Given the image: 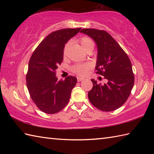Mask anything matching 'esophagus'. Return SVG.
I'll return each mask as SVG.
<instances>
[{"label": "esophagus", "mask_w": 154, "mask_h": 154, "mask_svg": "<svg viewBox=\"0 0 154 154\" xmlns=\"http://www.w3.org/2000/svg\"><path fill=\"white\" fill-rule=\"evenodd\" d=\"M83 80H84L83 78L77 77V81H78V82H81V81H83Z\"/></svg>", "instance_id": "34e87169"}]
</instances>
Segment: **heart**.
<instances>
[{
    "label": "heart",
    "mask_w": 154,
    "mask_h": 154,
    "mask_svg": "<svg viewBox=\"0 0 154 154\" xmlns=\"http://www.w3.org/2000/svg\"><path fill=\"white\" fill-rule=\"evenodd\" d=\"M79 43L81 44V47L83 48L84 50H87V49L90 48H94L93 42L91 40L90 38L87 37H81L79 39ZM70 42H67L65 44L63 48V55H65L66 54L69 47ZM90 65L88 63H83V64H76L74 65L71 67V71L77 75L81 77H83L86 75L87 72L90 69Z\"/></svg>",
    "instance_id": "1"
}]
</instances>
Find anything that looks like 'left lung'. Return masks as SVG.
<instances>
[{
    "label": "left lung",
    "mask_w": 154,
    "mask_h": 154,
    "mask_svg": "<svg viewBox=\"0 0 154 154\" xmlns=\"http://www.w3.org/2000/svg\"><path fill=\"white\" fill-rule=\"evenodd\" d=\"M81 32L96 42L98 55L95 71L107 81L101 85L91 79L93 87L88 93L90 102L102 111L116 110L125 103L134 83L131 61L126 52L106 31L85 28Z\"/></svg>",
    "instance_id": "1"
}]
</instances>
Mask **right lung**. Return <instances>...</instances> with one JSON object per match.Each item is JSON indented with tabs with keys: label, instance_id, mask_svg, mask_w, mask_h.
<instances>
[{
	"label": "right lung",
	"instance_id": "obj_1",
	"mask_svg": "<svg viewBox=\"0 0 154 154\" xmlns=\"http://www.w3.org/2000/svg\"><path fill=\"white\" fill-rule=\"evenodd\" d=\"M81 28H66L55 31L45 37L30 59L26 85L32 100L42 112H60L69 100L77 78L67 77L59 81L55 76L58 65L63 60L65 44Z\"/></svg>",
	"mask_w": 154,
	"mask_h": 154
}]
</instances>
